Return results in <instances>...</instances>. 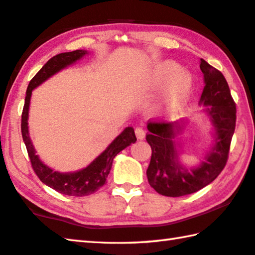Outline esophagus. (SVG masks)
<instances>
[{
	"label": "esophagus",
	"mask_w": 255,
	"mask_h": 255,
	"mask_svg": "<svg viewBox=\"0 0 255 255\" xmlns=\"http://www.w3.org/2000/svg\"><path fill=\"white\" fill-rule=\"evenodd\" d=\"M135 135H136V137L138 138V139H143V138H145V130H143V129L141 128V127H137L136 129H135Z\"/></svg>",
	"instance_id": "34e87169"
}]
</instances>
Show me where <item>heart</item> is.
Returning <instances> with one entry per match:
<instances>
[{
    "label": "heart",
    "mask_w": 255,
    "mask_h": 255,
    "mask_svg": "<svg viewBox=\"0 0 255 255\" xmlns=\"http://www.w3.org/2000/svg\"><path fill=\"white\" fill-rule=\"evenodd\" d=\"M175 80L169 87V98L172 103L182 104L186 100L193 90V79L186 72H183V68L177 63L172 61H166L159 64L155 69L150 77V82L152 86H161L173 79Z\"/></svg>",
    "instance_id": "1"
}]
</instances>
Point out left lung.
Instances as JSON below:
<instances>
[{
  "label": "left lung",
  "instance_id": "1",
  "mask_svg": "<svg viewBox=\"0 0 255 255\" xmlns=\"http://www.w3.org/2000/svg\"><path fill=\"white\" fill-rule=\"evenodd\" d=\"M204 75L200 105L214 129V142L207 150L205 161L188 168L179 161L176 135L183 130L178 123H149L146 140L151 147V158L147 169L150 186L160 195L179 197L200 191L221 174L228 161L231 140L235 130L237 107L228 82L222 72L201 59Z\"/></svg>",
  "mask_w": 255,
  "mask_h": 255
}]
</instances>
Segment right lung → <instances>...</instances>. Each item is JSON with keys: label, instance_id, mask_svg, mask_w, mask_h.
<instances>
[{"label": "right lung", "instance_id": "obj_1", "mask_svg": "<svg viewBox=\"0 0 255 255\" xmlns=\"http://www.w3.org/2000/svg\"><path fill=\"white\" fill-rule=\"evenodd\" d=\"M88 54L87 50H76L72 52H64L54 55L51 58L44 66L40 69V71L32 78L26 89V96L24 101V107L22 112V122H21V131L23 141L25 143L27 154H29L32 168L38 175L41 182L47 186L53 188L54 191L69 196H87L95 193L104 186L108 175L112 169L113 161L118 152L125 148L130 146L131 143L136 142L137 138L135 136L132 127H126L124 131L114 139V141L91 161L87 167L73 173H60L53 170L49 166L43 164L39 156L35 154L33 143L31 141L29 135V109L30 100L33 89L40 86L41 83L48 80L55 73L61 71L62 69L71 66L78 60Z\"/></svg>", "mask_w": 255, "mask_h": 255}]
</instances>
